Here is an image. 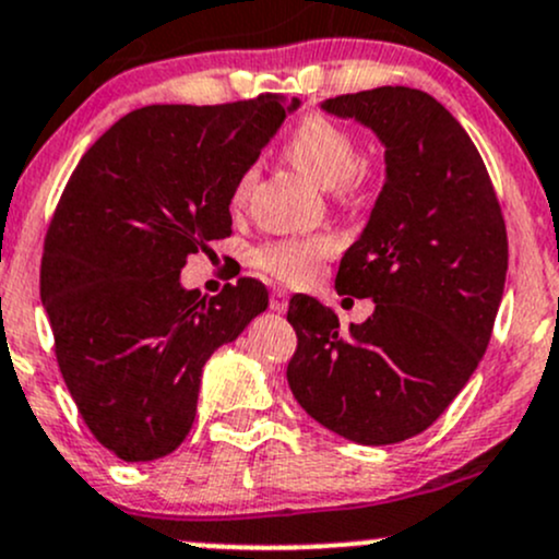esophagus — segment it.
I'll return each instance as SVG.
<instances>
[{"mask_svg":"<svg viewBox=\"0 0 559 559\" xmlns=\"http://www.w3.org/2000/svg\"><path fill=\"white\" fill-rule=\"evenodd\" d=\"M286 308H289V294H286L284 289H275L273 294H270V310L286 312Z\"/></svg>","mask_w":559,"mask_h":559,"instance_id":"obj_1","label":"esophagus"}]
</instances>
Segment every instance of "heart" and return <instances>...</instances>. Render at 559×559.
<instances>
[{
  "instance_id": "1",
  "label": "heart",
  "mask_w": 559,
  "mask_h": 559,
  "mask_svg": "<svg viewBox=\"0 0 559 559\" xmlns=\"http://www.w3.org/2000/svg\"><path fill=\"white\" fill-rule=\"evenodd\" d=\"M286 158L318 186L334 188L340 199L355 195L360 190V148L358 140L345 127L326 116L310 114L294 127L284 145ZM254 169H247L233 188V206H243L254 188ZM334 238L316 233V236H289L262 243L251 254L257 270L286 281V284H310L321 273L323 260L334 254Z\"/></svg>"
}]
</instances>
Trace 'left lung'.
<instances>
[{
  "label": "left lung",
  "mask_w": 559,
  "mask_h": 559,
  "mask_svg": "<svg viewBox=\"0 0 559 559\" xmlns=\"http://www.w3.org/2000/svg\"><path fill=\"white\" fill-rule=\"evenodd\" d=\"M384 145L388 180L336 292L373 299L345 331L334 310L297 294L286 379L316 421L360 445L414 438L451 406L480 364L507 281V228L469 134L432 95L377 87L329 97Z\"/></svg>",
  "instance_id": "8db88e82"
}]
</instances>
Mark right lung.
<instances>
[{
	"instance_id": "right-lung-1",
	"label": "right lung",
	"mask_w": 559,
	"mask_h": 559,
	"mask_svg": "<svg viewBox=\"0 0 559 559\" xmlns=\"http://www.w3.org/2000/svg\"><path fill=\"white\" fill-rule=\"evenodd\" d=\"M297 106L260 95L138 108L84 153L60 195L41 305L84 425L124 462H153L186 440L204 364L267 308L260 281L204 297L182 289L180 270L230 236L238 177Z\"/></svg>"
}]
</instances>
